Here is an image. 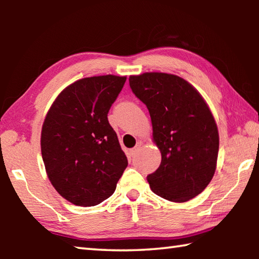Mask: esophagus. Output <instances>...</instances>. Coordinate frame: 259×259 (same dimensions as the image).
Returning a JSON list of instances; mask_svg holds the SVG:
<instances>
[{
	"label": "esophagus",
	"instance_id": "obj_1",
	"mask_svg": "<svg viewBox=\"0 0 259 259\" xmlns=\"http://www.w3.org/2000/svg\"><path fill=\"white\" fill-rule=\"evenodd\" d=\"M142 145H143V143H142V142H138V143H137V145H136V147H135V148H133V150H130V155H131V156L135 155L136 153H137V151H138L139 148H140V146H142Z\"/></svg>",
	"mask_w": 259,
	"mask_h": 259
}]
</instances>
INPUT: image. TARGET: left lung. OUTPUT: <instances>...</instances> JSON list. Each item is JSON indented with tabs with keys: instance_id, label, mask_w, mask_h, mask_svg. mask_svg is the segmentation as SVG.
<instances>
[{
	"instance_id": "1",
	"label": "left lung",
	"mask_w": 259,
	"mask_h": 259,
	"mask_svg": "<svg viewBox=\"0 0 259 259\" xmlns=\"http://www.w3.org/2000/svg\"><path fill=\"white\" fill-rule=\"evenodd\" d=\"M136 97L146 105L153 142L161 164L147 176L151 190L171 202H186L211 182L216 170L219 135L216 121L198 90L166 73L129 77Z\"/></svg>"
}]
</instances>
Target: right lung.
Returning a JSON list of instances; mask_svg holds the SVG:
<instances>
[{
  "mask_svg": "<svg viewBox=\"0 0 259 259\" xmlns=\"http://www.w3.org/2000/svg\"><path fill=\"white\" fill-rule=\"evenodd\" d=\"M125 76L84 77L52 103L43 122L41 152L48 178L69 202L93 207L111 196L128 165L107 114Z\"/></svg>",
  "mask_w": 259,
  "mask_h": 259,
  "instance_id": "add662e5",
  "label": "right lung"
}]
</instances>
